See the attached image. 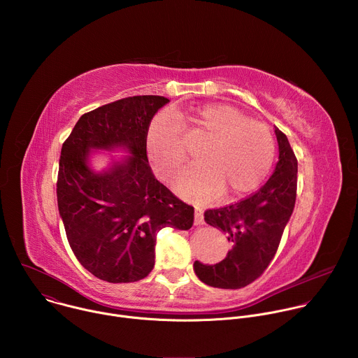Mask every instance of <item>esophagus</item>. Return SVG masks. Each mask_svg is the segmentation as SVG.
Masks as SVG:
<instances>
[{"instance_id": "34e87169", "label": "esophagus", "mask_w": 358, "mask_h": 358, "mask_svg": "<svg viewBox=\"0 0 358 358\" xmlns=\"http://www.w3.org/2000/svg\"><path fill=\"white\" fill-rule=\"evenodd\" d=\"M194 224L203 225V211L199 207H195L194 210Z\"/></svg>"}]
</instances>
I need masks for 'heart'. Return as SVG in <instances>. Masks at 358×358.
<instances>
[{"instance_id": "1", "label": "heart", "mask_w": 358, "mask_h": 358, "mask_svg": "<svg viewBox=\"0 0 358 358\" xmlns=\"http://www.w3.org/2000/svg\"><path fill=\"white\" fill-rule=\"evenodd\" d=\"M182 129H189L207 144L199 152L201 166L187 169L177 180L181 195L210 201L225 192L241 196L257 189L268 177L276 152L271 127L227 103H208L188 112H176ZM169 113L151 120L145 152L156 174L174 177L187 160L180 127Z\"/></svg>"}]
</instances>
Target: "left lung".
<instances>
[{"label":"left lung","mask_w":358,"mask_h":358,"mask_svg":"<svg viewBox=\"0 0 358 358\" xmlns=\"http://www.w3.org/2000/svg\"><path fill=\"white\" fill-rule=\"evenodd\" d=\"M279 162L257 192L231 206L207 210L203 220L231 242L227 258L215 265L194 262L201 282L213 287L241 289L257 280L273 259L296 202L297 160L286 134L275 127Z\"/></svg>","instance_id":"1"}]
</instances>
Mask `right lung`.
Segmentation results:
<instances>
[{
	"label": "right lung",
	"instance_id": "add662e5",
	"mask_svg": "<svg viewBox=\"0 0 358 358\" xmlns=\"http://www.w3.org/2000/svg\"><path fill=\"white\" fill-rule=\"evenodd\" d=\"M169 99L133 96L80 116L65 140L57 182L58 208L80 265L110 283L144 279L155 268L157 234L187 231L194 208L152 174L145 152L151 119ZM126 149L106 171L88 166L92 149Z\"/></svg>",
	"mask_w": 358,
	"mask_h": 358
}]
</instances>
